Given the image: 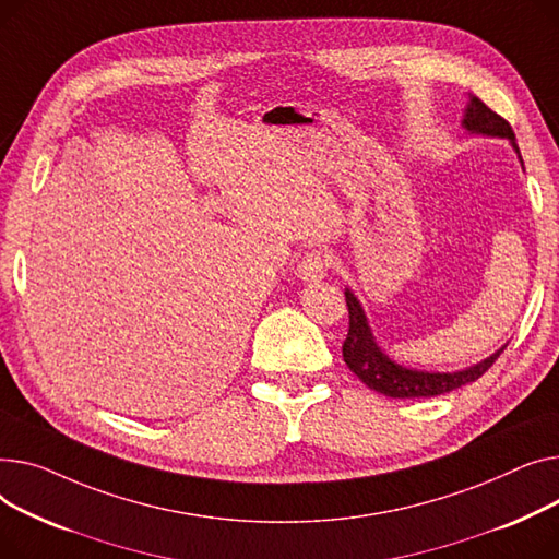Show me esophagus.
<instances>
[{
  "mask_svg": "<svg viewBox=\"0 0 559 559\" xmlns=\"http://www.w3.org/2000/svg\"><path fill=\"white\" fill-rule=\"evenodd\" d=\"M326 269H330V259H326V254L322 250H309L298 264V275L305 282H318L326 275Z\"/></svg>",
  "mask_w": 559,
  "mask_h": 559,
  "instance_id": "34e87169",
  "label": "esophagus"
}]
</instances>
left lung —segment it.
Instances as JSON below:
<instances>
[{"instance_id":"obj_1","label":"left lung","mask_w":559,"mask_h":559,"mask_svg":"<svg viewBox=\"0 0 559 559\" xmlns=\"http://www.w3.org/2000/svg\"><path fill=\"white\" fill-rule=\"evenodd\" d=\"M463 123L467 130H472V133L506 138L516 148L512 126L489 106H485L478 96L469 98L467 115H465ZM516 153H519V148H516ZM345 302H347V311H349V330H347V338L343 343L345 364L370 390H377L385 397H402V400L417 397L419 400V397L444 395V392H449V390H455V388H461V385L472 383L478 377H483L491 366H495V360L506 349V347H501L497 354L485 358L483 364L461 370V372L408 370V368L392 364V360L377 347V343L370 334L368 320L364 316V309H360L352 290H345Z\"/></svg>"}]
</instances>
